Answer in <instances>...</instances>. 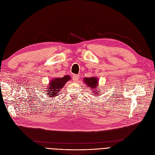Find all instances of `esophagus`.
<instances>
[{
  "mask_svg": "<svg viewBox=\"0 0 155 155\" xmlns=\"http://www.w3.org/2000/svg\"><path fill=\"white\" fill-rule=\"evenodd\" d=\"M79 75H75L74 76H73V80L74 81H77L78 79H79Z\"/></svg>",
  "mask_w": 155,
  "mask_h": 155,
  "instance_id": "esophagus-1",
  "label": "esophagus"
}]
</instances>
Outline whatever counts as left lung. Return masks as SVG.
Masks as SVG:
<instances>
[{
	"label": "left lung",
	"mask_w": 155,
	"mask_h": 155,
	"mask_svg": "<svg viewBox=\"0 0 155 155\" xmlns=\"http://www.w3.org/2000/svg\"><path fill=\"white\" fill-rule=\"evenodd\" d=\"M84 83H85V84H87V87H89L90 88L92 89V94H95V95L99 96L100 95L99 92H101V89L99 88V91H98V79L97 78V77H91V78H84Z\"/></svg>",
	"instance_id": "obj_1"
}]
</instances>
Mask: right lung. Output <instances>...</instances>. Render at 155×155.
Instances as JSON below:
<instances>
[{"instance_id": "1", "label": "right lung", "mask_w": 155, "mask_h": 155, "mask_svg": "<svg viewBox=\"0 0 155 155\" xmlns=\"http://www.w3.org/2000/svg\"><path fill=\"white\" fill-rule=\"evenodd\" d=\"M70 80V77L68 75H65L61 78H54L50 82V84L46 88L45 92L46 95H48L50 97H56L61 88L64 87L68 80Z\"/></svg>"}]
</instances>
